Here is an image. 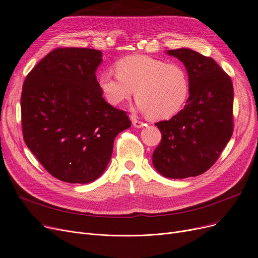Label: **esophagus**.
<instances>
[{"mask_svg": "<svg viewBox=\"0 0 258 258\" xmlns=\"http://www.w3.org/2000/svg\"><path fill=\"white\" fill-rule=\"evenodd\" d=\"M130 118H131V120H132V124H133V126L136 127V128H142V127H144V126H145L144 122H143V121H141V120H139L136 116L131 115V116H130Z\"/></svg>", "mask_w": 258, "mask_h": 258, "instance_id": "1", "label": "esophagus"}]
</instances>
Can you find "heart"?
<instances>
[{
	"label": "heart",
	"instance_id": "heart-1",
	"mask_svg": "<svg viewBox=\"0 0 258 258\" xmlns=\"http://www.w3.org/2000/svg\"><path fill=\"white\" fill-rule=\"evenodd\" d=\"M116 75L105 71L99 77V87L105 100L118 106L136 90L139 108L152 119L176 114L190 92L186 69L177 63L145 54H133L115 63Z\"/></svg>",
	"mask_w": 258,
	"mask_h": 258
}]
</instances>
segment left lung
Returning <instances> with one entry per match:
<instances>
[{
    "instance_id": "obj_1",
    "label": "left lung",
    "mask_w": 258,
    "mask_h": 258,
    "mask_svg": "<svg viewBox=\"0 0 258 258\" xmlns=\"http://www.w3.org/2000/svg\"><path fill=\"white\" fill-rule=\"evenodd\" d=\"M167 53L185 65L190 92L177 114L155 124L162 141L153 152L152 163L168 178L198 176L214 165L232 137L233 85L211 57L188 48Z\"/></svg>"
}]
</instances>
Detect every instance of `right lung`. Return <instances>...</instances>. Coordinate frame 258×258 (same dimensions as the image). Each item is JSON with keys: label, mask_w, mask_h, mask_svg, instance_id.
Returning a JSON list of instances; mask_svg holds the SVG:
<instances>
[{"label": "right lung", "mask_w": 258, "mask_h": 258, "mask_svg": "<svg viewBox=\"0 0 258 258\" xmlns=\"http://www.w3.org/2000/svg\"><path fill=\"white\" fill-rule=\"evenodd\" d=\"M102 52L56 48L28 73L21 96L23 138L55 178L88 183L107 168L127 113L103 97L95 71Z\"/></svg>", "instance_id": "obj_1"}]
</instances>
